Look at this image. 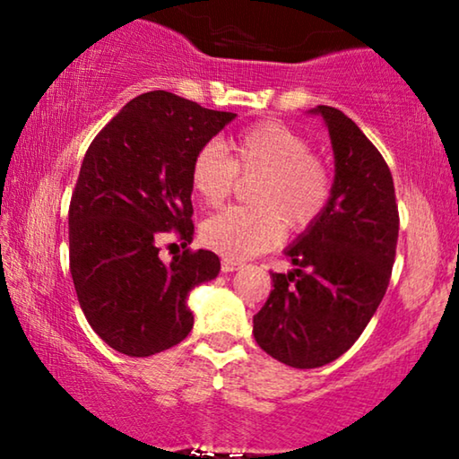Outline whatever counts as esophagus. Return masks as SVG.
Instances as JSON below:
<instances>
[{
    "label": "esophagus",
    "mask_w": 459,
    "mask_h": 459,
    "mask_svg": "<svg viewBox=\"0 0 459 459\" xmlns=\"http://www.w3.org/2000/svg\"><path fill=\"white\" fill-rule=\"evenodd\" d=\"M240 267H242V263L236 261V259H228V256H225V259L221 261V272L223 273L236 272V269H240Z\"/></svg>",
    "instance_id": "34e87169"
}]
</instances>
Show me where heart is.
<instances>
[{"mask_svg":"<svg viewBox=\"0 0 459 459\" xmlns=\"http://www.w3.org/2000/svg\"><path fill=\"white\" fill-rule=\"evenodd\" d=\"M230 156L215 142L194 154L190 186L206 206H219L236 186V173L256 179L248 187L253 206H230L200 228L204 247L228 259H248L278 247L284 228L307 231L332 196V175L311 143L284 123L265 121L230 142Z\"/></svg>","mask_w":459,"mask_h":459,"instance_id":"1","label":"heart"}]
</instances>
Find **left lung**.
<instances>
[{
	"mask_svg": "<svg viewBox=\"0 0 459 459\" xmlns=\"http://www.w3.org/2000/svg\"><path fill=\"white\" fill-rule=\"evenodd\" d=\"M334 150V184L324 215L286 256L294 269L272 273L273 290L253 317L259 347L290 368L311 369L353 347L391 280L399 209L391 169L351 118L317 106Z\"/></svg>",
	"mask_w": 459,
	"mask_h": 459,
	"instance_id": "left-lung-1",
	"label": "left lung"
}]
</instances>
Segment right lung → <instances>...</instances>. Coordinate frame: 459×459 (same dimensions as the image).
I'll return each mask as SVG.
<instances>
[{"mask_svg":"<svg viewBox=\"0 0 459 459\" xmlns=\"http://www.w3.org/2000/svg\"><path fill=\"white\" fill-rule=\"evenodd\" d=\"M234 112L169 91L131 100L87 148L68 206V259L81 309L118 353L150 357L190 334L187 294L217 278L211 250H192L194 154ZM185 253L165 264L162 233Z\"/></svg>","mask_w":459,"mask_h":459,"instance_id":"right-lung-1","label":"right lung"}]
</instances>
